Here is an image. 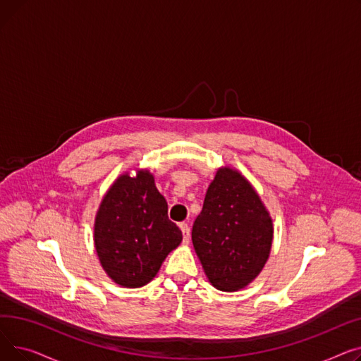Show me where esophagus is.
Returning <instances> with one entry per match:
<instances>
[{
	"label": "esophagus",
	"instance_id": "34e87169",
	"mask_svg": "<svg viewBox=\"0 0 361 361\" xmlns=\"http://www.w3.org/2000/svg\"><path fill=\"white\" fill-rule=\"evenodd\" d=\"M180 230H181V233H183V240H184V243L187 244L188 243V240H190V228H188V225L187 224H180Z\"/></svg>",
	"mask_w": 361,
	"mask_h": 361
}]
</instances>
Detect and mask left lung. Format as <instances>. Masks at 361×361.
<instances>
[{
  "instance_id": "obj_1",
  "label": "left lung",
  "mask_w": 361,
  "mask_h": 361,
  "mask_svg": "<svg viewBox=\"0 0 361 361\" xmlns=\"http://www.w3.org/2000/svg\"><path fill=\"white\" fill-rule=\"evenodd\" d=\"M206 278L225 293L253 282L267 264L274 222L256 188L238 169L218 168L192 230Z\"/></svg>"
}]
</instances>
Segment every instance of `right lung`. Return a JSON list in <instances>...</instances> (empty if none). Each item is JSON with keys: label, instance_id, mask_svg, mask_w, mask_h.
Returning a JSON list of instances; mask_svg holds the SVG:
<instances>
[{"label": "right lung", "instance_id": "1", "mask_svg": "<svg viewBox=\"0 0 361 361\" xmlns=\"http://www.w3.org/2000/svg\"><path fill=\"white\" fill-rule=\"evenodd\" d=\"M181 240L149 169L137 168L136 176L123 173L109 185L94 216L93 243L114 282L126 288L146 286Z\"/></svg>", "mask_w": 361, "mask_h": 361}]
</instances>
